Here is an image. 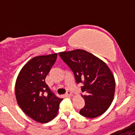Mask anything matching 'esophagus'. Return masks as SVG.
Returning <instances> with one entry per match:
<instances>
[{
  "instance_id": "obj_1",
  "label": "esophagus",
  "mask_w": 135,
  "mask_h": 135,
  "mask_svg": "<svg viewBox=\"0 0 135 135\" xmlns=\"http://www.w3.org/2000/svg\"><path fill=\"white\" fill-rule=\"evenodd\" d=\"M65 95H66L67 97H71V96H72L73 95H72V93H71L70 91H68L66 93H65Z\"/></svg>"
}]
</instances>
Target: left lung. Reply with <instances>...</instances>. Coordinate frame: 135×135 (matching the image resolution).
I'll return each instance as SVG.
<instances>
[{
	"mask_svg": "<svg viewBox=\"0 0 135 135\" xmlns=\"http://www.w3.org/2000/svg\"><path fill=\"white\" fill-rule=\"evenodd\" d=\"M70 68L77 83H83L82 95L85 106L80 115L94 118L103 114L112 104L115 93V82L109 67L96 56L82 49L59 53Z\"/></svg>",
	"mask_w": 135,
	"mask_h": 135,
	"instance_id": "obj_1",
	"label": "left lung"
}]
</instances>
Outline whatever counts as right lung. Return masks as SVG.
I'll return each mask as SVG.
<instances>
[{"mask_svg":"<svg viewBox=\"0 0 135 135\" xmlns=\"http://www.w3.org/2000/svg\"><path fill=\"white\" fill-rule=\"evenodd\" d=\"M57 54L37 56L22 68L15 82L17 102L27 115L40 123H46L57 115L63 99L56 97L45 82Z\"/></svg>","mask_w":135,"mask_h":135,"instance_id":"obj_1","label":"right lung"}]
</instances>
